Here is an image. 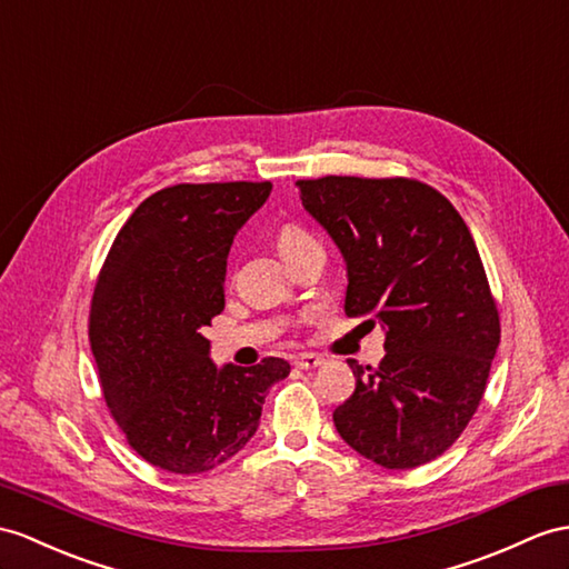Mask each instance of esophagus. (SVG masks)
<instances>
[{
  "instance_id": "1",
  "label": "esophagus",
  "mask_w": 569,
  "mask_h": 569,
  "mask_svg": "<svg viewBox=\"0 0 569 569\" xmlns=\"http://www.w3.org/2000/svg\"><path fill=\"white\" fill-rule=\"evenodd\" d=\"M323 365V357L321 355H313V352H301L295 357V367L299 369H316Z\"/></svg>"
}]
</instances>
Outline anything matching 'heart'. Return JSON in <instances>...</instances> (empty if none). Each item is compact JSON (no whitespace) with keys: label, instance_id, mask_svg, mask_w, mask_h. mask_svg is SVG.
<instances>
[{"label":"heart","instance_id":"1","mask_svg":"<svg viewBox=\"0 0 569 569\" xmlns=\"http://www.w3.org/2000/svg\"><path fill=\"white\" fill-rule=\"evenodd\" d=\"M277 251H280L282 258H287L289 253L299 251L307 243H313V239L309 237V231H303L297 224H282L280 231H277Z\"/></svg>","mask_w":569,"mask_h":569}]
</instances>
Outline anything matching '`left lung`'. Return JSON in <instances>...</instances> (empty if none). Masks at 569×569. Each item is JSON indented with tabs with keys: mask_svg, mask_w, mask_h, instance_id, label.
Instances as JSON below:
<instances>
[{
	"mask_svg": "<svg viewBox=\"0 0 569 569\" xmlns=\"http://www.w3.org/2000/svg\"><path fill=\"white\" fill-rule=\"evenodd\" d=\"M348 262L345 313L386 328L379 367L350 362L340 437L383 468L435 461L473 418L500 345V311L463 217L415 178L297 180Z\"/></svg>",
	"mask_w": 569,
	"mask_h": 569,
	"instance_id": "8db88e82",
	"label": "left lung"
}]
</instances>
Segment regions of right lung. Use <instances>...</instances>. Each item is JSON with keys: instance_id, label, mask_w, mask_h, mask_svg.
Segmentation results:
<instances>
[{"instance_id": "1", "label": "right lung", "mask_w": 569, "mask_h": 569, "mask_svg": "<svg viewBox=\"0 0 569 569\" xmlns=\"http://www.w3.org/2000/svg\"><path fill=\"white\" fill-rule=\"evenodd\" d=\"M270 180L178 183L149 196L103 260L89 309L101 391L128 445L151 466L196 476L256 435L289 365L217 369L202 332L224 311L227 256L268 200Z\"/></svg>"}]
</instances>
